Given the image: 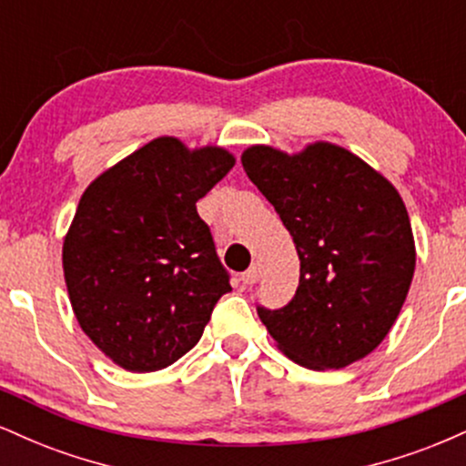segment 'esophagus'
I'll list each match as a JSON object with an SVG mask.
<instances>
[{
  "mask_svg": "<svg viewBox=\"0 0 466 466\" xmlns=\"http://www.w3.org/2000/svg\"><path fill=\"white\" fill-rule=\"evenodd\" d=\"M258 278H260V265L254 263L243 276H240V280H243L245 285H256V282H258Z\"/></svg>",
  "mask_w": 466,
  "mask_h": 466,
  "instance_id": "34e87169",
  "label": "esophagus"
}]
</instances>
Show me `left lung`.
<instances>
[{
    "label": "left lung",
    "mask_w": 466,
    "mask_h": 466,
    "mask_svg": "<svg viewBox=\"0 0 466 466\" xmlns=\"http://www.w3.org/2000/svg\"><path fill=\"white\" fill-rule=\"evenodd\" d=\"M240 162L300 258L291 302L276 311L256 307L278 349L311 370H337L370 355L399 318L416 267L397 188L329 142L296 155L249 147Z\"/></svg>",
    "instance_id": "obj_1"
}]
</instances>
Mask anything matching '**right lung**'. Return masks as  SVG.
Masks as SVG:
<instances>
[{"label": "right lung", "instance_id": "right-lung-1", "mask_svg": "<svg viewBox=\"0 0 466 466\" xmlns=\"http://www.w3.org/2000/svg\"><path fill=\"white\" fill-rule=\"evenodd\" d=\"M226 148L157 137L96 177L63 243L66 285L85 335L129 372L184 357L232 291L197 212L232 170Z\"/></svg>", "mask_w": 466, "mask_h": 466}]
</instances>
